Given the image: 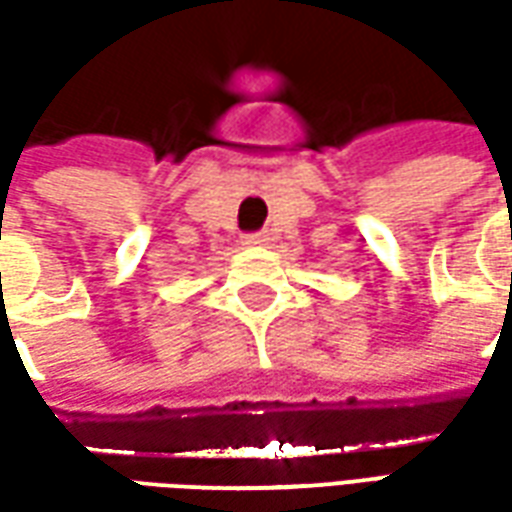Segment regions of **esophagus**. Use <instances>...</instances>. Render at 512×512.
<instances>
[{
    "label": "esophagus",
    "instance_id": "1",
    "mask_svg": "<svg viewBox=\"0 0 512 512\" xmlns=\"http://www.w3.org/2000/svg\"><path fill=\"white\" fill-rule=\"evenodd\" d=\"M263 241H266V235H263V233L244 235V244H263Z\"/></svg>",
    "mask_w": 512,
    "mask_h": 512
}]
</instances>
